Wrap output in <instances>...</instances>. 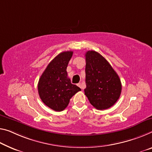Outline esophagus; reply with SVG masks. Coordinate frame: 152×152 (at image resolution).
I'll use <instances>...</instances> for the list:
<instances>
[{
  "instance_id": "34e87169",
  "label": "esophagus",
  "mask_w": 152,
  "mask_h": 152,
  "mask_svg": "<svg viewBox=\"0 0 152 152\" xmlns=\"http://www.w3.org/2000/svg\"><path fill=\"white\" fill-rule=\"evenodd\" d=\"M77 86H78V87H79V88H81V89H83V88H82V87H81V84L80 83H77Z\"/></svg>"
}]
</instances>
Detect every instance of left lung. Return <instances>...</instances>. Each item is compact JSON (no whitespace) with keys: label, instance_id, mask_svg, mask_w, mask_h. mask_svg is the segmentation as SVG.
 Returning a JSON list of instances; mask_svg holds the SVG:
<instances>
[{"label":"left lung","instance_id":"8db88e82","mask_svg":"<svg viewBox=\"0 0 152 152\" xmlns=\"http://www.w3.org/2000/svg\"><path fill=\"white\" fill-rule=\"evenodd\" d=\"M85 56V94L90 104L96 109L110 108L120 96V79L111 64L99 53L88 51Z\"/></svg>","mask_w":152,"mask_h":152}]
</instances>
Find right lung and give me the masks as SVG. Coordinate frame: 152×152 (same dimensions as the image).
Returning <instances> with one entry per match:
<instances>
[{
	"mask_svg": "<svg viewBox=\"0 0 152 152\" xmlns=\"http://www.w3.org/2000/svg\"><path fill=\"white\" fill-rule=\"evenodd\" d=\"M73 53L67 51L59 53L49 63L39 79V96L45 105L56 111L64 110L72 96L81 90L67 76L66 68Z\"/></svg>",
	"mask_w": 152,
	"mask_h": 152,
	"instance_id": "add662e5",
	"label": "right lung"
}]
</instances>
